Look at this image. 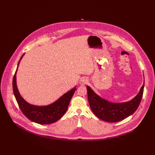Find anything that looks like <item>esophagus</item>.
I'll list each match as a JSON object with an SVG mask.
<instances>
[{
    "label": "esophagus",
    "mask_w": 155,
    "mask_h": 155,
    "mask_svg": "<svg viewBox=\"0 0 155 155\" xmlns=\"http://www.w3.org/2000/svg\"><path fill=\"white\" fill-rule=\"evenodd\" d=\"M88 83V80L85 77L82 78L80 81V84L81 85H85L87 84Z\"/></svg>",
    "instance_id": "34e87169"
}]
</instances>
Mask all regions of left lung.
<instances>
[{
    "mask_svg": "<svg viewBox=\"0 0 155 155\" xmlns=\"http://www.w3.org/2000/svg\"><path fill=\"white\" fill-rule=\"evenodd\" d=\"M144 86V84L134 98L130 101L122 103H113L105 100L97 95L90 87L87 86L88 103L97 117L109 123H116L131 116L137 110L142 99Z\"/></svg>",
    "mask_w": 155,
    "mask_h": 155,
    "instance_id": "1",
    "label": "left lung"
}]
</instances>
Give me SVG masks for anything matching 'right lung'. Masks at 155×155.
<instances>
[{"mask_svg": "<svg viewBox=\"0 0 155 155\" xmlns=\"http://www.w3.org/2000/svg\"><path fill=\"white\" fill-rule=\"evenodd\" d=\"M24 55V54L21 56L18 62L17 69L13 77L12 87L15 99L24 115L31 121L39 124L54 123L58 120L67 110L70 100L77 89L76 87L63 94L60 98L50 105L45 106H37L29 104L21 97L16 85V73Z\"/></svg>", "mask_w": 155, "mask_h": 155, "instance_id": "obj_1", "label": "right lung"}]
</instances>
